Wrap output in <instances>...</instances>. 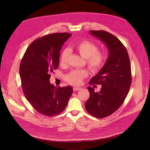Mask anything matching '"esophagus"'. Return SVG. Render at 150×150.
<instances>
[{
    "instance_id": "1",
    "label": "esophagus",
    "mask_w": 150,
    "mask_h": 150,
    "mask_svg": "<svg viewBox=\"0 0 150 150\" xmlns=\"http://www.w3.org/2000/svg\"><path fill=\"white\" fill-rule=\"evenodd\" d=\"M81 88V87H73V91H77L80 90Z\"/></svg>"
}]
</instances>
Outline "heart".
<instances>
[{
	"label": "heart",
	"mask_w": 150,
	"mask_h": 150,
	"mask_svg": "<svg viewBox=\"0 0 150 150\" xmlns=\"http://www.w3.org/2000/svg\"><path fill=\"white\" fill-rule=\"evenodd\" d=\"M81 56L86 59V63L91 71L96 72L99 71L105 62V54L103 51L98 50V46L93 42L88 40L76 43L72 46ZM69 50H63L60 54V63L62 65H65L67 63L69 57ZM88 75V71L85 69L73 70L65 76V80L70 84L80 85L83 79Z\"/></svg>",
	"instance_id": "b5f03b06"
}]
</instances>
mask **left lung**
Returning <instances> with one entry per match:
<instances>
[{
    "instance_id": "left-lung-1",
    "label": "left lung",
    "mask_w": 150,
    "mask_h": 150,
    "mask_svg": "<svg viewBox=\"0 0 150 150\" xmlns=\"http://www.w3.org/2000/svg\"><path fill=\"white\" fill-rule=\"evenodd\" d=\"M90 33L105 43L108 57L89 81V85H101L100 91L95 92L88 87L90 96L85 106L91 115L103 118L117 110L128 95L132 83L131 65L126 47L116 36L104 30H91Z\"/></svg>"
}]
</instances>
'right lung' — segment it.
Segmentation results:
<instances>
[{
	"label": "right lung",
	"instance_id": "1",
	"mask_svg": "<svg viewBox=\"0 0 150 150\" xmlns=\"http://www.w3.org/2000/svg\"><path fill=\"white\" fill-rule=\"evenodd\" d=\"M71 35L54 33L38 38L28 47L20 65L22 87L28 101L35 110L53 116L65 110L73 93L71 86L55 87L50 83L58 68L60 50Z\"/></svg>",
	"mask_w": 150,
	"mask_h": 150
}]
</instances>
